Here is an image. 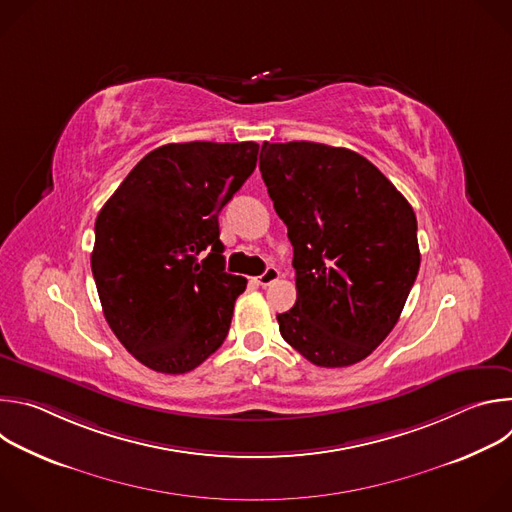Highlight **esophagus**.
Wrapping results in <instances>:
<instances>
[{
	"label": "esophagus",
	"mask_w": 512,
	"mask_h": 512,
	"mask_svg": "<svg viewBox=\"0 0 512 512\" xmlns=\"http://www.w3.org/2000/svg\"><path fill=\"white\" fill-rule=\"evenodd\" d=\"M277 277H279L277 267H267L259 277H255V281H257L261 287H267V285H271Z\"/></svg>",
	"instance_id": "1"
}]
</instances>
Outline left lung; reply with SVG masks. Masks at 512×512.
I'll return each mask as SVG.
<instances>
[{
    "label": "left lung",
    "instance_id": "left-lung-1",
    "mask_svg": "<svg viewBox=\"0 0 512 512\" xmlns=\"http://www.w3.org/2000/svg\"><path fill=\"white\" fill-rule=\"evenodd\" d=\"M259 170L294 245L298 300L277 314L279 332L316 367H350L403 312L421 261L415 212L346 148L265 141Z\"/></svg>",
    "mask_w": 512,
    "mask_h": 512
}]
</instances>
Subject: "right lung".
I'll return each mask as SVG.
<instances>
[{
	"instance_id": "1",
	"label": "right lung",
	"mask_w": 512,
	"mask_h": 512,
	"mask_svg": "<svg viewBox=\"0 0 512 512\" xmlns=\"http://www.w3.org/2000/svg\"><path fill=\"white\" fill-rule=\"evenodd\" d=\"M257 154L255 141L162 145L97 216L91 269L105 320L152 371L188 373L229 334L247 279L225 271L218 214Z\"/></svg>"
}]
</instances>
